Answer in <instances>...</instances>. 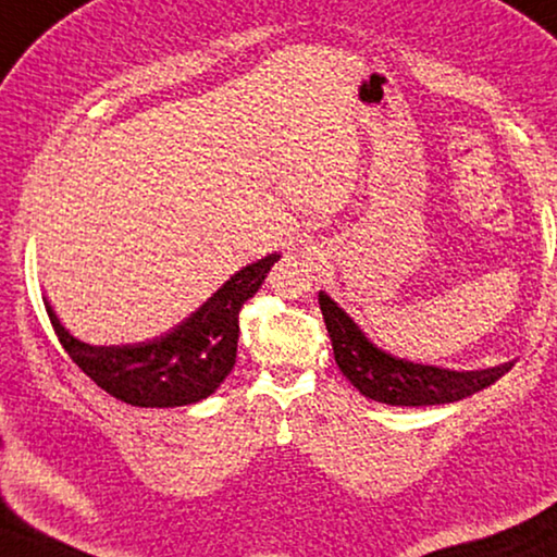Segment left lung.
<instances>
[{
  "label": "left lung",
  "instance_id": "obj_1",
  "mask_svg": "<svg viewBox=\"0 0 557 557\" xmlns=\"http://www.w3.org/2000/svg\"><path fill=\"white\" fill-rule=\"evenodd\" d=\"M319 307H322L338 369L358 393L385 405L420 408V405L457 403L496 383L513 366V361H508L482 371H449L405 361L369 342V336L326 292H319Z\"/></svg>",
  "mask_w": 557,
  "mask_h": 557
}]
</instances>
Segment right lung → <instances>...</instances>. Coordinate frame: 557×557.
I'll return each mask as SVG.
<instances>
[{"label": "right lung", "instance_id": "obj_1", "mask_svg": "<svg viewBox=\"0 0 557 557\" xmlns=\"http://www.w3.org/2000/svg\"><path fill=\"white\" fill-rule=\"evenodd\" d=\"M277 260L272 252L238 270L191 317L149 342L90 346L59 322L49 301L46 312L65 354L112 398L135 408H178L209 398L233 371L240 307L260 289Z\"/></svg>", "mask_w": 557, "mask_h": 557}]
</instances>
